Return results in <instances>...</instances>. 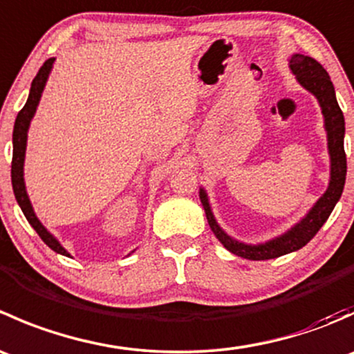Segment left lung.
I'll use <instances>...</instances> for the list:
<instances>
[{
	"label": "left lung",
	"mask_w": 354,
	"mask_h": 354,
	"mask_svg": "<svg viewBox=\"0 0 354 354\" xmlns=\"http://www.w3.org/2000/svg\"><path fill=\"white\" fill-rule=\"evenodd\" d=\"M289 68H291L292 75H296V80L299 82V85L305 87L308 92H312L317 97V101H319L320 108H322L324 123H326L327 131V147H329L330 156L329 187H327L326 194L317 200L315 205L308 210V214L298 224H295L291 230H288L281 236L259 245L241 243V241L234 240L230 234L224 233L219 224H217L216 217H214L205 190L200 188V202H202L203 210H205L207 221H209L212 233L224 245V248L230 250L234 255L243 257V259L248 260L276 259V257L286 255V253L303 248L319 233L324 223L329 219L335 203L341 198L342 188H344V116H342V111L339 108L337 99H335V91L329 73L324 70V66L317 59L305 55H292L291 59H289Z\"/></svg>",
	"instance_id": "obj_1"
}]
</instances>
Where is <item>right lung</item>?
I'll return each mask as SVG.
<instances>
[{"mask_svg": "<svg viewBox=\"0 0 354 354\" xmlns=\"http://www.w3.org/2000/svg\"><path fill=\"white\" fill-rule=\"evenodd\" d=\"M53 63L55 58H49L44 65L41 66L39 73L35 75V78L32 80L30 85V94H28L27 102L19 113L15 120V127H13V159H12V185H13V194H15L17 202H19L20 209H22L24 216L27 217V221L30 223V226L34 227L35 233L41 236V240L51 250H55L56 253H62V255L70 257V253L63 248L62 243L42 226L41 221L35 216L34 209H32V203L28 200L27 190H25V181H24V160H25V149H27V131L30 127V121L34 118L35 109H37L39 101H41L42 91L46 87V82H48L49 73H51Z\"/></svg>", "mask_w": 354, "mask_h": 354, "instance_id": "add662e5", "label": "right lung"}]
</instances>
